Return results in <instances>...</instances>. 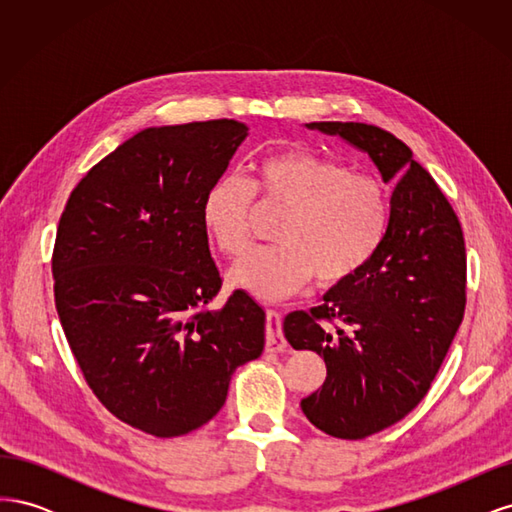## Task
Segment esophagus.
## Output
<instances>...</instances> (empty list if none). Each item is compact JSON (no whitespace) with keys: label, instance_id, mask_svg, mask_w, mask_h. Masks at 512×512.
<instances>
[{"label":"esophagus","instance_id":"1","mask_svg":"<svg viewBox=\"0 0 512 512\" xmlns=\"http://www.w3.org/2000/svg\"><path fill=\"white\" fill-rule=\"evenodd\" d=\"M286 348V339L282 333V316L267 309V352H282Z\"/></svg>","mask_w":512,"mask_h":512}]
</instances>
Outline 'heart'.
Here are the masks:
<instances>
[{
    "mask_svg": "<svg viewBox=\"0 0 512 512\" xmlns=\"http://www.w3.org/2000/svg\"><path fill=\"white\" fill-rule=\"evenodd\" d=\"M252 194L284 209L271 247L245 252L228 282L258 299L275 301L303 288L344 284L367 267L386 237L391 203L384 185L335 160L303 149L262 158L254 177H222L203 196L200 222L224 254H239L250 239Z\"/></svg>",
    "mask_w": 512,
    "mask_h": 512,
    "instance_id": "heart-1",
    "label": "heart"
}]
</instances>
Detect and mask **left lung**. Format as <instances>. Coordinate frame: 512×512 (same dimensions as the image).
<instances>
[{"mask_svg":"<svg viewBox=\"0 0 512 512\" xmlns=\"http://www.w3.org/2000/svg\"><path fill=\"white\" fill-rule=\"evenodd\" d=\"M305 128L367 153L382 181L395 185L378 254L322 305L284 318L288 344L327 363V380L301 399L303 414L333 438L361 440L427 395L466 307V243L438 183L391 132L354 121ZM324 319L338 327L324 328Z\"/></svg>","mask_w":512,"mask_h":512,"instance_id":"1","label":"left lung"}]
</instances>
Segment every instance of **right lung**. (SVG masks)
I'll use <instances>...</instances> for the list:
<instances>
[{
	"label": "right lung",
	"instance_id": "right-lung-1",
	"mask_svg": "<svg viewBox=\"0 0 512 512\" xmlns=\"http://www.w3.org/2000/svg\"><path fill=\"white\" fill-rule=\"evenodd\" d=\"M250 128L235 119L147 128L98 162L61 213L55 307L89 389L156 438L209 423L239 365L265 350V309L222 277L203 196Z\"/></svg>",
	"mask_w": 512,
	"mask_h": 512
}]
</instances>
